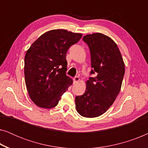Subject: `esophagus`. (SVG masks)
<instances>
[{"label":"esophagus","mask_w":148,"mask_h":148,"mask_svg":"<svg viewBox=\"0 0 148 148\" xmlns=\"http://www.w3.org/2000/svg\"><path fill=\"white\" fill-rule=\"evenodd\" d=\"M79 80H80V79H79V77H75L73 78L74 83H77Z\"/></svg>","instance_id":"1"}]
</instances>
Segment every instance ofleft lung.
<instances>
[{
  "mask_svg": "<svg viewBox=\"0 0 148 148\" xmlns=\"http://www.w3.org/2000/svg\"><path fill=\"white\" fill-rule=\"evenodd\" d=\"M83 40L90 50L91 74L86 82V92L75 97L79 114L87 118L100 116L114 102L121 88L125 64L116 44L101 33L88 34Z\"/></svg>",
  "mask_w": 148,
  "mask_h": 148,
  "instance_id": "1",
  "label": "left lung"
}]
</instances>
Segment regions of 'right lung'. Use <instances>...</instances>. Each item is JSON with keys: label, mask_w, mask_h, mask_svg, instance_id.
Returning a JSON list of instances; mask_svg holds the SVG:
<instances>
[{"label": "right lung", "mask_w": 148, "mask_h": 148, "mask_svg": "<svg viewBox=\"0 0 148 148\" xmlns=\"http://www.w3.org/2000/svg\"><path fill=\"white\" fill-rule=\"evenodd\" d=\"M82 34L53 29L40 36L26 52L24 74L31 100L40 108H52L73 84L66 75V54Z\"/></svg>", "instance_id": "right-lung-1"}]
</instances>
